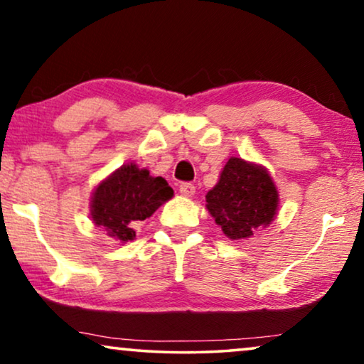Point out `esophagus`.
Instances as JSON below:
<instances>
[{"instance_id":"esophagus-1","label":"esophagus","mask_w":364,"mask_h":364,"mask_svg":"<svg viewBox=\"0 0 364 364\" xmlns=\"http://www.w3.org/2000/svg\"><path fill=\"white\" fill-rule=\"evenodd\" d=\"M178 192H181V196L183 197H192L193 193H196V186L191 182H183L178 186Z\"/></svg>"}]
</instances>
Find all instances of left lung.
<instances>
[{
    "label": "left lung",
    "mask_w": 364,
    "mask_h": 364,
    "mask_svg": "<svg viewBox=\"0 0 364 364\" xmlns=\"http://www.w3.org/2000/svg\"><path fill=\"white\" fill-rule=\"evenodd\" d=\"M278 197L275 182L265 167L230 157L215 187L207 192L205 208L230 240H243L275 220Z\"/></svg>",
    "instance_id": "obj_1"
}]
</instances>
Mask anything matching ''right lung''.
<instances>
[{
    "mask_svg": "<svg viewBox=\"0 0 364 364\" xmlns=\"http://www.w3.org/2000/svg\"><path fill=\"white\" fill-rule=\"evenodd\" d=\"M173 197L166 178L154 177L137 164H124L94 188L91 218L109 237L122 243L136 238V225Z\"/></svg>",
    "mask_w": 364,
    "mask_h": 364,
    "instance_id": "obj_1",
    "label": "right lung"
}]
</instances>
